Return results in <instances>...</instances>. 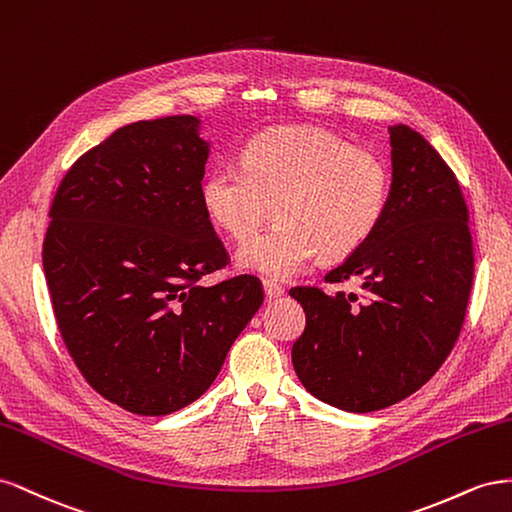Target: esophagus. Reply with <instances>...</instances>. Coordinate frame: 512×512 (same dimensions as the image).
I'll list each match as a JSON object with an SVG mask.
<instances>
[{"label": "esophagus", "instance_id": "1", "mask_svg": "<svg viewBox=\"0 0 512 512\" xmlns=\"http://www.w3.org/2000/svg\"><path fill=\"white\" fill-rule=\"evenodd\" d=\"M264 291H266L268 300H276V298L285 296V287L279 285V283H274V281H264Z\"/></svg>", "mask_w": 512, "mask_h": 512}]
</instances>
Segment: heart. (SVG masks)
Segmentation results:
<instances>
[{"label": "heart", "instance_id": "obj_1", "mask_svg": "<svg viewBox=\"0 0 512 512\" xmlns=\"http://www.w3.org/2000/svg\"><path fill=\"white\" fill-rule=\"evenodd\" d=\"M390 191L382 154L321 128L281 126L248 141L242 163L214 165L203 178L201 203L233 240L255 233L274 203L279 223L244 242L238 264L289 279L317 255L356 253L382 223Z\"/></svg>", "mask_w": 512, "mask_h": 512}]
</instances>
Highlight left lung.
Listing matches in <instances>:
<instances>
[{
    "instance_id": "obj_1",
    "label": "left lung",
    "mask_w": 512,
    "mask_h": 512,
    "mask_svg": "<svg viewBox=\"0 0 512 512\" xmlns=\"http://www.w3.org/2000/svg\"><path fill=\"white\" fill-rule=\"evenodd\" d=\"M392 191L373 236L326 283L362 298L289 291L306 313L291 362L313 397L345 412L384 410L425 386L455 345L474 279L470 214L455 173L405 124L388 128Z\"/></svg>"
}]
</instances>
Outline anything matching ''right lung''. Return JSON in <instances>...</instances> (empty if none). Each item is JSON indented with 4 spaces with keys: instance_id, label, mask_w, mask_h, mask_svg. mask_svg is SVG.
Listing matches in <instances>:
<instances>
[{
    "instance_id": "1",
    "label": "right lung",
    "mask_w": 512,
    "mask_h": 512,
    "mask_svg": "<svg viewBox=\"0 0 512 512\" xmlns=\"http://www.w3.org/2000/svg\"><path fill=\"white\" fill-rule=\"evenodd\" d=\"M193 115L118 128L68 169L42 266L57 328L98 394L141 416L199 399L264 302L257 276L201 285L227 266L201 203L210 143Z\"/></svg>"
}]
</instances>
